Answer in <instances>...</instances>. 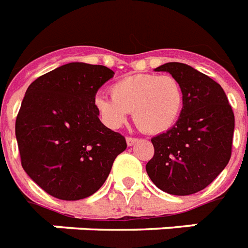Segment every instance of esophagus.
I'll return each mask as SVG.
<instances>
[{
	"label": "esophagus",
	"mask_w": 248,
	"mask_h": 248,
	"mask_svg": "<svg viewBox=\"0 0 248 248\" xmlns=\"http://www.w3.org/2000/svg\"><path fill=\"white\" fill-rule=\"evenodd\" d=\"M137 141H139V140L135 139V137H126V145H128V146H133Z\"/></svg>",
	"instance_id": "esophagus-1"
}]
</instances>
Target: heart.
<instances>
[{
    "label": "heart",
    "mask_w": 248,
    "mask_h": 248,
    "mask_svg": "<svg viewBox=\"0 0 248 248\" xmlns=\"http://www.w3.org/2000/svg\"><path fill=\"white\" fill-rule=\"evenodd\" d=\"M111 95L96 94L94 107L112 129L126 122L129 112L140 129L149 135L167 132L178 122L184 104L182 83L171 74H135L113 83Z\"/></svg>",
    "instance_id": "1"
}]
</instances>
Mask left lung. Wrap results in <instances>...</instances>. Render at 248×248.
<instances>
[{
  "label": "left lung",
  "instance_id": "obj_1",
  "mask_svg": "<svg viewBox=\"0 0 248 248\" xmlns=\"http://www.w3.org/2000/svg\"><path fill=\"white\" fill-rule=\"evenodd\" d=\"M182 83L184 104L175 125L153 137L146 172L159 189L187 196L208 187L232 157L234 113L218 83L189 65L167 62L155 69Z\"/></svg>",
  "mask_w": 248,
  "mask_h": 248
}]
</instances>
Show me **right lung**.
Returning a JSON list of instances; mask_svg holds the SVG:
<instances>
[{
  "instance_id": "add662e5",
  "label": "right lung",
  "mask_w": 248,
  "mask_h": 248,
  "mask_svg": "<svg viewBox=\"0 0 248 248\" xmlns=\"http://www.w3.org/2000/svg\"><path fill=\"white\" fill-rule=\"evenodd\" d=\"M103 65L69 62L31 83L16 122L20 162L51 196L81 200L108 178L126 149L124 136L102 124L94 98L113 77Z\"/></svg>"
}]
</instances>
